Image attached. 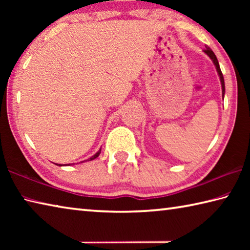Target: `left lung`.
<instances>
[{
  "mask_svg": "<svg viewBox=\"0 0 250 250\" xmlns=\"http://www.w3.org/2000/svg\"><path fill=\"white\" fill-rule=\"evenodd\" d=\"M204 53L211 59V62H214L215 67H216L217 74H218V76H219V80H221V84H222V96H223V98H224V95H225V82H224V77H223V74H222L221 67H219L217 58H216V56H215V54L213 53V50H211V49L208 47V46H206V49L204 50Z\"/></svg>",
  "mask_w": 250,
  "mask_h": 250,
  "instance_id": "1",
  "label": "left lung"
}]
</instances>
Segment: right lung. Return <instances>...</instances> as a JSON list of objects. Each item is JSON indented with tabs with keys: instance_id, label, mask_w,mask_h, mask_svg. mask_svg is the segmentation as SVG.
<instances>
[{
	"instance_id": "1",
	"label": "right lung",
	"mask_w": 250,
	"mask_h": 250,
	"mask_svg": "<svg viewBox=\"0 0 250 250\" xmlns=\"http://www.w3.org/2000/svg\"><path fill=\"white\" fill-rule=\"evenodd\" d=\"M100 152H101V149H99L98 151H97V153H96V154H94V155H92L91 158H89V159H88V160H84V161H92V160H95L96 158H98L99 154H100ZM84 161H82V162H84ZM82 162H80V163H82ZM56 166H58V167H65L66 164H56Z\"/></svg>"
}]
</instances>
